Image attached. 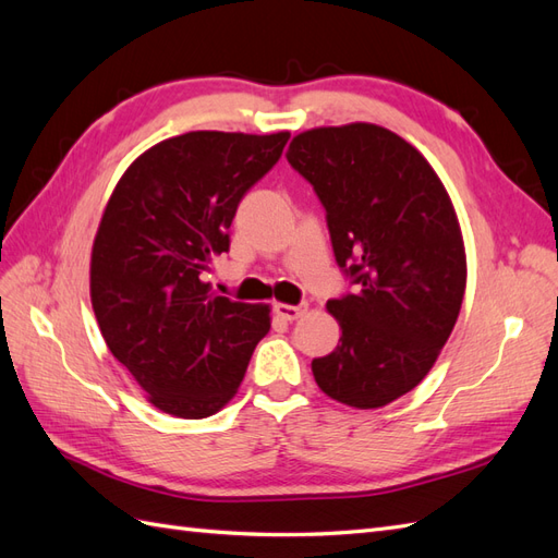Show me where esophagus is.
Listing matches in <instances>:
<instances>
[{
    "label": "esophagus",
    "instance_id": "1",
    "mask_svg": "<svg viewBox=\"0 0 558 558\" xmlns=\"http://www.w3.org/2000/svg\"><path fill=\"white\" fill-rule=\"evenodd\" d=\"M308 311V304H296V306H290V304H276V313L282 318V320H299L304 316V313Z\"/></svg>",
    "mask_w": 558,
    "mask_h": 558
}]
</instances>
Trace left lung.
I'll list each match as a JSON object with an SVG mask.
<instances>
[{
	"mask_svg": "<svg viewBox=\"0 0 558 558\" xmlns=\"http://www.w3.org/2000/svg\"><path fill=\"white\" fill-rule=\"evenodd\" d=\"M288 162L316 191L353 284L327 302L341 337L313 359V377L339 403L381 408L426 377L460 316L466 259L452 203L432 165L377 124L299 134Z\"/></svg>",
	"mask_w": 558,
	"mask_h": 558,
	"instance_id": "1",
	"label": "left lung"
}]
</instances>
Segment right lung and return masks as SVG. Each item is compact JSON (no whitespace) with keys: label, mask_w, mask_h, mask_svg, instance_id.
Instances as JSON below:
<instances>
[{"label":"right lung","mask_w":558,"mask_h":558,"mask_svg":"<svg viewBox=\"0 0 558 558\" xmlns=\"http://www.w3.org/2000/svg\"><path fill=\"white\" fill-rule=\"evenodd\" d=\"M290 134L189 132L157 143L112 191L92 252V304L110 353L150 403L203 420L235 396L268 306L211 294L240 199Z\"/></svg>","instance_id":"add662e5"}]
</instances>
